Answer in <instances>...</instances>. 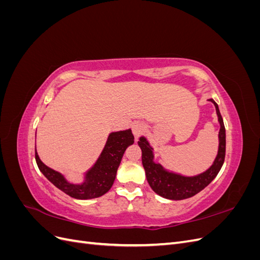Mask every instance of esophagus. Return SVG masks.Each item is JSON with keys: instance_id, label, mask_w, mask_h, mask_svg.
Listing matches in <instances>:
<instances>
[{"instance_id": "1", "label": "esophagus", "mask_w": 260, "mask_h": 260, "mask_svg": "<svg viewBox=\"0 0 260 260\" xmlns=\"http://www.w3.org/2000/svg\"><path fill=\"white\" fill-rule=\"evenodd\" d=\"M143 131H144V124L143 123L135 122L132 124V132H133V135L136 136V138H139L141 135H142Z\"/></svg>"}]
</instances>
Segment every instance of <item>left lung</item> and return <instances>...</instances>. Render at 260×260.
I'll list each match as a JSON object with an SVG mask.
<instances>
[{"label": "left lung", "mask_w": 260, "mask_h": 260, "mask_svg": "<svg viewBox=\"0 0 260 260\" xmlns=\"http://www.w3.org/2000/svg\"><path fill=\"white\" fill-rule=\"evenodd\" d=\"M209 101L212 102L216 107L220 123L219 149L214 164L203 174L194 177H184L165 170L161 165L154 162L153 148L148 144L146 139L144 137L140 138L138 144L142 149V164L147 182L155 193L165 199L180 201L192 198L201 192L203 188H205L216 178L222 167L225 156V128L217 103L212 99H209Z\"/></svg>", "instance_id": "8db88e82"}]
</instances>
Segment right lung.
<instances>
[{
	"instance_id": "1",
	"label": "right lung",
	"mask_w": 260,
	"mask_h": 260,
	"mask_svg": "<svg viewBox=\"0 0 260 260\" xmlns=\"http://www.w3.org/2000/svg\"><path fill=\"white\" fill-rule=\"evenodd\" d=\"M133 142L135 137L130 129L112 132L98 161L85 174V180L82 184L69 183L59 172L44 165L39 158L37 151L36 161L45 178L60 191L78 200L95 199L111 190L125 148L133 144Z\"/></svg>"
}]
</instances>
